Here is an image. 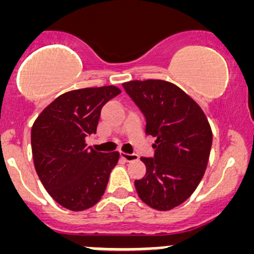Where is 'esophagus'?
<instances>
[{
	"label": "esophagus",
	"mask_w": 254,
	"mask_h": 254,
	"mask_svg": "<svg viewBox=\"0 0 254 254\" xmlns=\"http://www.w3.org/2000/svg\"><path fill=\"white\" fill-rule=\"evenodd\" d=\"M121 156H122L126 161H136L138 159V156L136 154H127V152H122Z\"/></svg>",
	"instance_id": "esophagus-1"
}]
</instances>
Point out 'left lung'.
<instances>
[{
  "mask_svg": "<svg viewBox=\"0 0 254 254\" xmlns=\"http://www.w3.org/2000/svg\"><path fill=\"white\" fill-rule=\"evenodd\" d=\"M122 85L146 118V133L156 138L154 158H141L146 174L134 187L150 207L169 211L190 198L205 174L212 145L210 123L201 107L172 82Z\"/></svg>",
  "mask_w": 254,
  "mask_h": 254,
  "instance_id": "8db88e82",
  "label": "left lung"
}]
</instances>
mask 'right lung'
I'll list each match as a JSON object with an SVG mask.
<instances>
[{"label": "right lung", "mask_w": 254, "mask_h": 254, "mask_svg": "<svg viewBox=\"0 0 254 254\" xmlns=\"http://www.w3.org/2000/svg\"><path fill=\"white\" fill-rule=\"evenodd\" d=\"M121 90L85 87L56 98L31 127V152L42 185L56 202L84 211L99 202L120 152H99L85 138L95 133L103 105Z\"/></svg>", "instance_id": "1"}]
</instances>
